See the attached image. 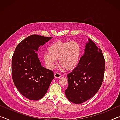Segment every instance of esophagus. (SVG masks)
Returning <instances> with one entry per match:
<instances>
[{
	"mask_svg": "<svg viewBox=\"0 0 120 120\" xmlns=\"http://www.w3.org/2000/svg\"><path fill=\"white\" fill-rule=\"evenodd\" d=\"M54 77L56 78H59L61 77V75L60 74H59V73H58V72L55 73V74H54Z\"/></svg>",
	"mask_w": 120,
	"mask_h": 120,
	"instance_id": "esophagus-1",
	"label": "esophagus"
}]
</instances>
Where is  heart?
<instances>
[{
  "label": "heart",
  "instance_id": "heart-1",
  "mask_svg": "<svg viewBox=\"0 0 120 120\" xmlns=\"http://www.w3.org/2000/svg\"><path fill=\"white\" fill-rule=\"evenodd\" d=\"M82 53V46L78 42L58 41L49 46L43 60L49 69H53L59 60L62 69L72 70L78 66Z\"/></svg>",
  "mask_w": 120,
  "mask_h": 120
}]
</instances>
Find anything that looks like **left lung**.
<instances>
[{
  "label": "left lung",
  "mask_w": 120,
  "mask_h": 120,
  "mask_svg": "<svg viewBox=\"0 0 120 120\" xmlns=\"http://www.w3.org/2000/svg\"><path fill=\"white\" fill-rule=\"evenodd\" d=\"M104 70L101 50L88 38L78 66L67 75L68 86L65 95L68 100L79 104L94 96L102 84Z\"/></svg>",
  "instance_id": "left-lung-1"
}]
</instances>
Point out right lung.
<instances>
[{
    "label": "right lung",
    "mask_w": 120,
    "mask_h": 120,
    "mask_svg": "<svg viewBox=\"0 0 120 120\" xmlns=\"http://www.w3.org/2000/svg\"><path fill=\"white\" fill-rule=\"evenodd\" d=\"M53 37L32 35L18 44L11 61L13 80L18 90L26 98H43L54 79L51 70L42 66L36 52Z\"/></svg>",
    "instance_id": "obj_1"
}]
</instances>
